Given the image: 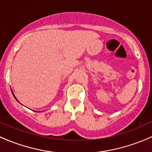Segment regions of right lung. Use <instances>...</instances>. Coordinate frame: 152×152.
<instances>
[{
	"label": "right lung",
	"instance_id": "right-lung-1",
	"mask_svg": "<svg viewBox=\"0 0 152 152\" xmlns=\"http://www.w3.org/2000/svg\"><path fill=\"white\" fill-rule=\"evenodd\" d=\"M12 93H13V96H14V98H16V100H17V101H18V103H19V101H18V100H17V98H16V97H15V95H14V94H13V92H12Z\"/></svg>",
	"mask_w": 152,
	"mask_h": 152
}]
</instances>
